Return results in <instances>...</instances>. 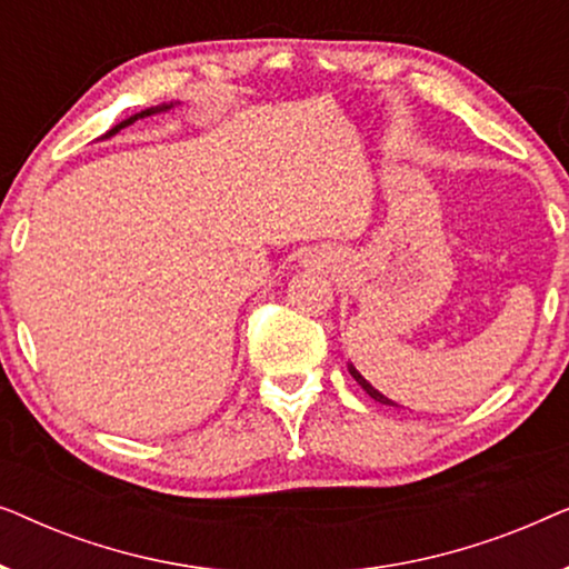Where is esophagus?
Segmentation results:
<instances>
[{"instance_id":"34e87169","label":"esophagus","mask_w":569,"mask_h":569,"mask_svg":"<svg viewBox=\"0 0 569 569\" xmlns=\"http://www.w3.org/2000/svg\"><path fill=\"white\" fill-rule=\"evenodd\" d=\"M329 261H331V256L326 253L323 248H316V251L306 253V259H302V263H306V267H310V269H323Z\"/></svg>"}]
</instances>
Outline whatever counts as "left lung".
<instances>
[{
  "label": "left lung",
  "mask_w": 569,
  "mask_h": 569,
  "mask_svg": "<svg viewBox=\"0 0 569 569\" xmlns=\"http://www.w3.org/2000/svg\"><path fill=\"white\" fill-rule=\"evenodd\" d=\"M347 368H349V376H352V378L357 380V383H360V386L365 388V393H368V396H370V399H376V401H380V403H386V407H399V403H396V401H391V399H388V396H383V393H380V391H378V388H372V383H368V380H365V378H362V372H360V370H357L352 362H347Z\"/></svg>",
  "instance_id": "8db88e82"
}]
</instances>
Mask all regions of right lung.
<instances>
[{
	"instance_id": "right-lung-1",
	"label": "right lung",
	"mask_w": 569,
	"mask_h": 569,
	"mask_svg": "<svg viewBox=\"0 0 569 569\" xmlns=\"http://www.w3.org/2000/svg\"><path fill=\"white\" fill-rule=\"evenodd\" d=\"M176 106H181V103H178V100H176V103H173V100H170V103H162V106H152V108H144V111H139V113H134V116H129V119H123L121 123H116V127L111 129V131H106V134L103 137H100V139H111V137H116V134H119V131L121 129H127V127H131V123H134V121H139V119H147V116H158V113H168V111H173V108Z\"/></svg>"
}]
</instances>
